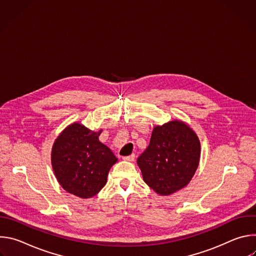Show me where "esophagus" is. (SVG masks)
<instances>
[{
  "label": "esophagus",
  "instance_id": "34e87169",
  "mask_svg": "<svg viewBox=\"0 0 256 256\" xmlns=\"http://www.w3.org/2000/svg\"><path fill=\"white\" fill-rule=\"evenodd\" d=\"M124 161H128V162H132L134 160V154H132L130 156H126V157H124L122 158Z\"/></svg>",
  "mask_w": 256,
  "mask_h": 256
}]
</instances>
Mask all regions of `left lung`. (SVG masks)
<instances>
[{"mask_svg":"<svg viewBox=\"0 0 256 256\" xmlns=\"http://www.w3.org/2000/svg\"><path fill=\"white\" fill-rule=\"evenodd\" d=\"M200 158V142L184 122L174 120L153 128L148 148L138 158L144 181L159 196L186 188Z\"/></svg>","mask_w":256,"mask_h":256,"instance_id":"obj_1","label":"left lung"}]
</instances>
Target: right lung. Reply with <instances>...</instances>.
Masks as SVG:
<instances>
[{"label": "right lung", "mask_w": 256, "mask_h": 256, "mask_svg": "<svg viewBox=\"0 0 256 256\" xmlns=\"http://www.w3.org/2000/svg\"><path fill=\"white\" fill-rule=\"evenodd\" d=\"M93 132L72 122L56 138L52 149V166L60 186L81 198L96 196L106 184L108 172L118 158Z\"/></svg>", "instance_id": "obj_1"}]
</instances>
